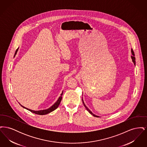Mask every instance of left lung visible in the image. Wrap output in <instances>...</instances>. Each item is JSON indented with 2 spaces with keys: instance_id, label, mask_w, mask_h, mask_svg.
<instances>
[{
  "instance_id": "obj_1",
  "label": "left lung",
  "mask_w": 147,
  "mask_h": 147,
  "mask_svg": "<svg viewBox=\"0 0 147 147\" xmlns=\"http://www.w3.org/2000/svg\"><path fill=\"white\" fill-rule=\"evenodd\" d=\"M131 52H132V54L133 55V56H131V58H132V61H133V63H134V65H136V58H135V57H134V52H133V49H132V50H131ZM82 101H83V104H84V107L86 108V109L89 111V112L90 113V114H91L92 115H93L94 117H98V116H96L95 115H94V114H93L92 113V112H91V111L86 106V105H85V104H84V101H83V99L82 98Z\"/></svg>"
}]
</instances>
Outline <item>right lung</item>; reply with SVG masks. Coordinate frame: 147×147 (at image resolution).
<instances>
[{
    "instance_id": "add662e5",
    "label": "right lung",
    "mask_w": 147,
    "mask_h": 147,
    "mask_svg": "<svg viewBox=\"0 0 147 147\" xmlns=\"http://www.w3.org/2000/svg\"><path fill=\"white\" fill-rule=\"evenodd\" d=\"M18 49L16 50V51H15V55H14V57L16 55V53H17V52H18ZM63 91H62V93L61 94V96L58 99V100L57 101V102H55V104H54L53 105H52L51 107H49V109H46V110H40V111H34V110H30V109H27V108H26V107H24V106H22V105H21V106L22 107H24V108H25V109H27V110H28V111H31V112H32V113H34L35 114H37V115H46V114H48V113H49L50 112H52V111H53L54 110H55L58 107V106L60 104V102H61V100H62V95H63Z\"/></svg>"
}]
</instances>
